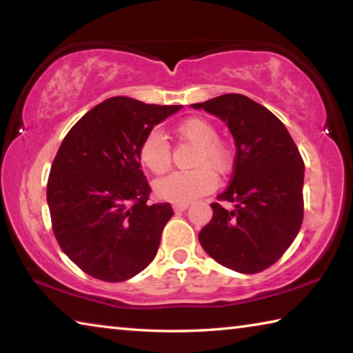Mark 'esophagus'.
I'll use <instances>...</instances> for the list:
<instances>
[{"mask_svg":"<svg viewBox=\"0 0 353 353\" xmlns=\"http://www.w3.org/2000/svg\"><path fill=\"white\" fill-rule=\"evenodd\" d=\"M172 208H174V212H183L188 208V204H174L172 205Z\"/></svg>","mask_w":353,"mask_h":353,"instance_id":"34e87169","label":"esophagus"}]
</instances>
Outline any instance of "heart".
<instances>
[{"label": "heart", "mask_w": 353, "mask_h": 353, "mask_svg": "<svg viewBox=\"0 0 353 353\" xmlns=\"http://www.w3.org/2000/svg\"><path fill=\"white\" fill-rule=\"evenodd\" d=\"M182 141L196 146L191 165L196 170L174 172L155 183V193L160 199L172 204H190L201 196L216 188V176L223 174L230 166L232 151L229 143L218 137V129L210 119L190 117L174 129ZM139 159L143 166L155 176H162L171 168V146L160 130L148 132L139 146Z\"/></svg>", "instance_id": "heart-1"}]
</instances>
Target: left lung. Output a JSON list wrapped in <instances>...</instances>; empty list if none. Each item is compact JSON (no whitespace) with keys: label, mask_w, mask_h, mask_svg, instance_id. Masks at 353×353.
Wrapping results in <instances>:
<instances>
[{"label":"left lung","mask_w":353,"mask_h":353,"mask_svg":"<svg viewBox=\"0 0 353 353\" xmlns=\"http://www.w3.org/2000/svg\"><path fill=\"white\" fill-rule=\"evenodd\" d=\"M219 117L235 139L230 185L213 202L199 232L205 252L229 270L256 274L272 266L299 234L303 219V160L283 123L244 94L227 93L193 104Z\"/></svg>","instance_id":"1"}]
</instances>
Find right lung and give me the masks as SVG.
<instances>
[{"label":"right lung","mask_w":353,"mask_h":353,"mask_svg":"<svg viewBox=\"0 0 353 353\" xmlns=\"http://www.w3.org/2000/svg\"><path fill=\"white\" fill-rule=\"evenodd\" d=\"M182 105L109 98L65 135L51 165L46 199L59 246L103 282H124L154 260L170 202L149 204L139 146Z\"/></svg>","instance_id":"right-lung-1"}]
</instances>
